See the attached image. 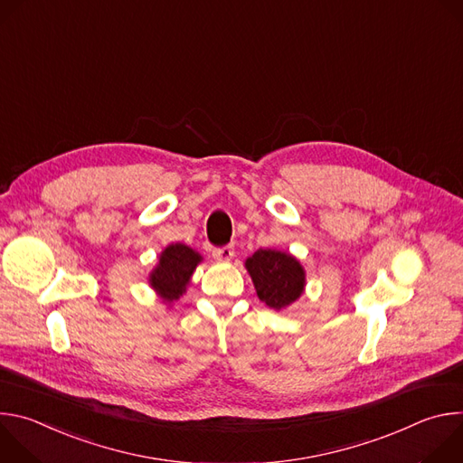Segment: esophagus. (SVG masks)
Returning a JSON list of instances; mask_svg holds the SVG:
<instances>
[{
	"instance_id": "1",
	"label": "esophagus",
	"mask_w": 463,
	"mask_h": 463,
	"mask_svg": "<svg viewBox=\"0 0 463 463\" xmlns=\"http://www.w3.org/2000/svg\"><path fill=\"white\" fill-rule=\"evenodd\" d=\"M213 256L218 261H229L234 256V247L232 245H225V247H218L213 250Z\"/></svg>"
}]
</instances>
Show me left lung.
Segmentation results:
<instances>
[{"mask_svg":"<svg viewBox=\"0 0 463 463\" xmlns=\"http://www.w3.org/2000/svg\"><path fill=\"white\" fill-rule=\"evenodd\" d=\"M258 298L275 311L288 309L306 289V269L286 250L258 249L245 260Z\"/></svg>","mask_w":463,"mask_h":463,"instance_id":"left-lung-1","label":"left lung"}]
</instances>
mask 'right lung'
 <instances>
[{
  "mask_svg": "<svg viewBox=\"0 0 463 463\" xmlns=\"http://www.w3.org/2000/svg\"><path fill=\"white\" fill-rule=\"evenodd\" d=\"M203 261V256L195 249L177 241L166 245L157 260V266L148 275V284L165 306H172L186 293L195 268Z\"/></svg>",
  "mask_w": 463,
  "mask_h": 463,
  "instance_id": "right-lung-1",
  "label": "right lung"
}]
</instances>
